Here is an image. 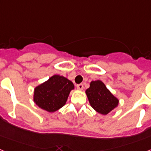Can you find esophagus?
I'll list each match as a JSON object with an SVG mask.
<instances>
[{
  "mask_svg": "<svg viewBox=\"0 0 151 151\" xmlns=\"http://www.w3.org/2000/svg\"><path fill=\"white\" fill-rule=\"evenodd\" d=\"M77 89H78V90H83V84L77 85Z\"/></svg>",
  "mask_w": 151,
  "mask_h": 151,
  "instance_id": "obj_1",
  "label": "esophagus"
}]
</instances>
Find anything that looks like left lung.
I'll list each match as a JSON object with an SVG mask.
<instances>
[{"mask_svg": "<svg viewBox=\"0 0 151 151\" xmlns=\"http://www.w3.org/2000/svg\"><path fill=\"white\" fill-rule=\"evenodd\" d=\"M86 94L91 106L102 115H106L119 105V99L101 80L92 81Z\"/></svg>", "mask_w": 151, "mask_h": 151, "instance_id": "1", "label": "left lung"}]
</instances>
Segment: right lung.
<instances>
[{"label": "right lung", "instance_id": "right-lung-1", "mask_svg": "<svg viewBox=\"0 0 151 151\" xmlns=\"http://www.w3.org/2000/svg\"><path fill=\"white\" fill-rule=\"evenodd\" d=\"M74 88L72 81L59 75H54L35 88L34 103L45 111L54 113L65 106Z\"/></svg>", "mask_w": 151, "mask_h": 151}]
</instances>
